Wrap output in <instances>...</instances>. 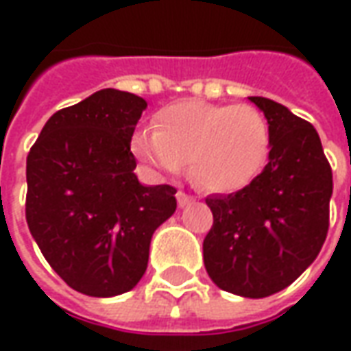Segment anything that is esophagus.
I'll list each match as a JSON object with an SVG mask.
<instances>
[{
    "label": "esophagus",
    "mask_w": 351,
    "mask_h": 351,
    "mask_svg": "<svg viewBox=\"0 0 351 351\" xmlns=\"http://www.w3.org/2000/svg\"><path fill=\"white\" fill-rule=\"evenodd\" d=\"M176 201H178V206H186L193 201V195H190V193H186V191L182 190H178L176 191Z\"/></svg>",
    "instance_id": "1"
}]
</instances>
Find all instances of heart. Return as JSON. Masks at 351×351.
<instances>
[{
	"mask_svg": "<svg viewBox=\"0 0 351 351\" xmlns=\"http://www.w3.org/2000/svg\"><path fill=\"white\" fill-rule=\"evenodd\" d=\"M131 148L146 165L176 173L190 160V175L210 191H237L261 173L271 152V128L252 105L180 101L154 114V131L141 130Z\"/></svg>",
	"mask_w": 351,
	"mask_h": 351,
	"instance_id": "1",
	"label": "heart"
}]
</instances>
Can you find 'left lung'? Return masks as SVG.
Returning <instances> with one entry per match:
<instances>
[{
    "label": "left lung",
    "mask_w": 351,
    "mask_h": 351,
    "mask_svg": "<svg viewBox=\"0 0 351 351\" xmlns=\"http://www.w3.org/2000/svg\"><path fill=\"white\" fill-rule=\"evenodd\" d=\"M271 128L269 163L248 186L206 197L208 276L229 293L261 299L301 276L329 231L332 171L314 125L284 105L250 97Z\"/></svg>",
    "instance_id": "obj_1"
}]
</instances>
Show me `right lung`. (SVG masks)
<instances>
[{"label": "right lung", "mask_w": 351, "mask_h": 351, "mask_svg": "<svg viewBox=\"0 0 351 351\" xmlns=\"http://www.w3.org/2000/svg\"><path fill=\"white\" fill-rule=\"evenodd\" d=\"M146 101L105 88L50 116L26 161V221L65 284L90 297L137 286L154 231L176 210L169 184L143 186L131 137Z\"/></svg>", "instance_id": "obj_1"}]
</instances>
